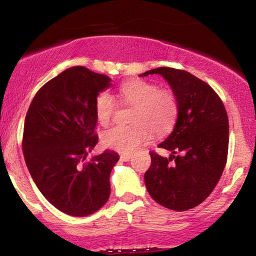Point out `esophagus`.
<instances>
[{"label": "esophagus", "mask_w": 256, "mask_h": 256, "mask_svg": "<svg viewBox=\"0 0 256 256\" xmlns=\"http://www.w3.org/2000/svg\"><path fill=\"white\" fill-rule=\"evenodd\" d=\"M131 158V154H122L120 155V160L122 161H128Z\"/></svg>", "instance_id": "1"}]
</instances>
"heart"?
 I'll list each match as a JSON object with an SVG mask.
<instances>
[{"label": "heart", "mask_w": 256, "mask_h": 256, "mask_svg": "<svg viewBox=\"0 0 256 256\" xmlns=\"http://www.w3.org/2000/svg\"><path fill=\"white\" fill-rule=\"evenodd\" d=\"M122 98L134 104L130 126H116L104 131L102 142L108 148L132 152L152 137L162 136L174 125L178 116V101L168 89H158L156 84L142 79H132L119 88ZM116 110V102L108 92H101L95 100L96 118L107 126Z\"/></svg>", "instance_id": "b5f03b06"}]
</instances>
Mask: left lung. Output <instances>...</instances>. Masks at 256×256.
<instances>
[{
  "instance_id": "8db88e82",
  "label": "left lung",
  "mask_w": 256,
  "mask_h": 256,
  "mask_svg": "<svg viewBox=\"0 0 256 256\" xmlns=\"http://www.w3.org/2000/svg\"><path fill=\"white\" fill-rule=\"evenodd\" d=\"M161 74L178 101V118L158 148L172 152L162 158L150 152L144 174L148 192L172 210H192L204 201L224 171L228 150V118L222 98L206 82L192 73L158 67L140 74Z\"/></svg>"
}]
</instances>
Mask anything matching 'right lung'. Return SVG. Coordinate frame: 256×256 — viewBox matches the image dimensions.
Segmentation results:
<instances>
[{
  "label": "right lung",
  "instance_id": "1",
  "mask_svg": "<svg viewBox=\"0 0 256 256\" xmlns=\"http://www.w3.org/2000/svg\"><path fill=\"white\" fill-rule=\"evenodd\" d=\"M110 78L74 66L37 91L25 118L22 152L42 195L73 216L95 213L110 195V176L119 155L88 158L98 142L95 100Z\"/></svg>",
  "mask_w": 256,
  "mask_h": 256
}]
</instances>
